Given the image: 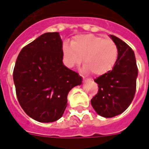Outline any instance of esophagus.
I'll return each instance as SVG.
<instances>
[{
  "label": "esophagus",
  "mask_w": 149,
  "mask_h": 149,
  "mask_svg": "<svg viewBox=\"0 0 149 149\" xmlns=\"http://www.w3.org/2000/svg\"><path fill=\"white\" fill-rule=\"evenodd\" d=\"M83 80H84V82H89V79L85 78V77H83Z\"/></svg>",
  "instance_id": "34e87169"
}]
</instances>
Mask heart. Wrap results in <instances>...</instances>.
I'll use <instances>...</instances> for the list:
<instances>
[{
  "label": "heart",
  "instance_id": "heart-1",
  "mask_svg": "<svg viewBox=\"0 0 149 149\" xmlns=\"http://www.w3.org/2000/svg\"><path fill=\"white\" fill-rule=\"evenodd\" d=\"M118 48L113 41L93 34L79 35L71 45H63V61L68 68L81 64L84 58L83 70L95 76L103 75L113 69L118 59Z\"/></svg>",
  "mask_w": 149,
  "mask_h": 149
}]
</instances>
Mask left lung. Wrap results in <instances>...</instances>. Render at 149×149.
Masks as SVG:
<instances>
[{
	"mask_svg": "<svg viewBox=\"0 0 149 149\" xmlns=\"http://www.w3.org/2000/svg\"><path fill=\"white\" fill-rule=\"evenodd\" d=\"M118 48V59L111 71L95 79L98 92L91 104L101 116L111 118L122 113L134 99L138 68L133 50L122 39L109 36Z\"/></svg>",
	"mask_w": 149,
	"mask_h": 149,
	"instance_id": "obj_1",
	"label": "left lung"
}]
</instances>
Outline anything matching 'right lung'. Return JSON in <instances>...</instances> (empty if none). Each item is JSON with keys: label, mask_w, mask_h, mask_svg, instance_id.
I'll return each mask as SVG.
<instances>
[{"label": "right lung", "mask_w": 149, "mask_h": 149, "mask_svg": "<svg viewBox=\"0 0 149 149\" xmlns=\"http://www.w3.org/2000/svg\"><path fill=\"white\" fill-rule=\"evenodd\" d=\"M63 41L58 32L45 33L22 48L13 71L17 98L27 115L39 122L58 120L67 96L82 77L63 63Z\"/></svg>", "instance_id": "obj_1"}]
</instances>
